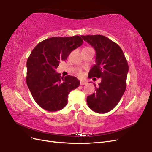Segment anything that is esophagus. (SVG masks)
Returning <instances> with one entry per match:
<instances>
[{
	"label": "esophagus",
	"instance_id": "obj_1",
	"mask_svg": "<svg viewBox=\"0 0 152 152\" xmlns=\"http://www.w3.org/2000/svg\"><path fill=\"white\" fill-rule=\"evenodd\" d=\"M86 84H87V82H84V81H81L80 82V85L81 86H84Z\"/></svg>",
	"mask_w": 152,
	"mask_h": 152
}]
</instances>
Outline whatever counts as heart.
I'll use <instances>...</instances> for the list:
<instances>
[{
	"label": "heart",
	"instance_id": "b5f03b06",
	"mask_svg": "<svg viewBox=\"0 0 152 152\" xmlns=\"http://www.w3.org/2000/svg\"><path fill=\"white\" fill-rule=\"evenodd\" d=\"M78 75H79V76H82V72L79 71V72H78Z\"/></svg>",
	"mask_w": 152,
	"mask_h": 152
}]
</instances>
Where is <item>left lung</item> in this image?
<instances>
[{"label":"left lung","instance_id":"left-lung-1","mask_svg":"<svg viewBox=\"0 0 152 152\" xmlns=\"http://www.w3.org/2000/svg\"><path fill=\"white\" fill-rule=\"evenodd\" d=\"M96 50V65L90 70L89 78H101L96 92L87 98L93 111L110 112L120 102L126 89L128 63L122 49L107 37L101 35H81Z\"/></svg>","mask_w":152,"mask_h":152}]
</instances>
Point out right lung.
I'll return each instance as SVG.
<instances>
[{"instance_id":"1","label":"right lung","mask_w":152,"mask_h":152,"mask_svg":"<svg viewBox=\"0 0 152 152\" xmlns=\"http://www.w3.org/2000/svg\"><path fill=\"white\" fill-rule=\"evenodd\" d=\"M83 40L79 35L51 37L39 43L32 50L26 67V84L35 102L49 112L61 110L68 103V94L80 85L76 77H61L56 72L59 61L80 47Z\"/></svg>"}]
</instances>
